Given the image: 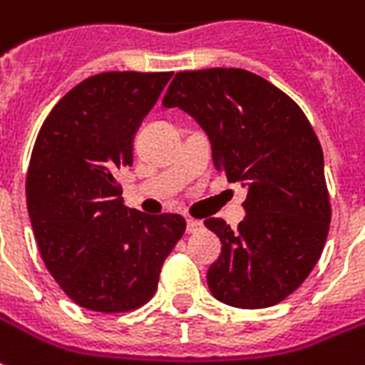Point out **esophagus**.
<instances>
[{
	"instance_id": "1",
	"label": "esophagus",
	"mask_w": 365,
	"mask_h": 365,
	"mask_svg": "<svg viewBox=\"0 0 365 365\" xmlns=\"http://www.w3.org/2000/svg\"><path fill=\"white\" fill-rule=\"evenodd\" d=\"M200 229H203L200 219H187V233H197Z\"/></svg>"
}]
</instances>
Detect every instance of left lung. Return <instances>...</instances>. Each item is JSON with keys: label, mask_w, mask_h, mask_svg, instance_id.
<instances>
[{"label": "left lung", "mask_w": 365, "mask_h": 365, "mask_svg": "<svg viewBox=\"0 0 365 365\" xmlns=\"http://www.w3.org/2000/svg\"><path fill=\"white\" fill-rule=\"evenodd\" d=\"M162 104L191 114L209 136L215 168L249 185L237 229L205 219L223 243L207 272L211 294L235 308L279 304L312 272L332 217L322 146L307 114L243 68L175 73Z\"/></svg>", "instance_id": "8db88e82"}]
</instances>
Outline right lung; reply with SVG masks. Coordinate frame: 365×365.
Here are the masks:
<instances>
[{"label": "right lung", "mask_w": 365, "mask_h": 365, "mask_svg": "<svg viewBox=\"0 0 365 365\" xmlns=\"http://www.w3.org/2000/svg\"><path fill=\"white\" fill-rule=\"evenodd\" d=\"M172 73L112 71L68 91L41 126L25 195L41 259L73 302L128 312L154 297L165 257L185 231L178 213L122 201L118 172Z\"/></svg>", "instance_id": "1"}]
</instances>
